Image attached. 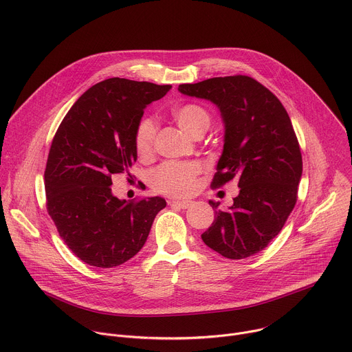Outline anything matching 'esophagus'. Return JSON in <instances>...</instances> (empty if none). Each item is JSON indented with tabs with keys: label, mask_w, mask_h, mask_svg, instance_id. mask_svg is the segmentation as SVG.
Segmentation results:
<instances>
[{
	"label": "esophagus",
	"mask_w": 352,
	"mask_h": 352,
	"mask_svg": "<svg viewBox=\"0 0 352 352\" xmlns=\"http://www.w3.org/2000/svg\"><path fill=\"white\" fill-rule=\"evenodd\" d=\"M168 204H170L171 207L188 208V207H190V206L193 204V201H192V200H171V201H168Z\"/></svg>",
	"instance_id": "34e87169"
}]
</instances>
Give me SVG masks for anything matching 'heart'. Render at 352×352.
I'll list each match as a JSON object with an SVG mask.
<instances>
[{"label": "heart", "mask_w": 352, "mask_h": 352, "mask_svg": "<svg viewBox=\"0 0 352 352\" xmlns=\"http://www.w3.org/2000/svg\"><path fill=\"white\" fill-rule=\"evenodd\" d=\"M178 126L192 138L204 134L210 126V116L199 104L188 103L173 113ZM156 124L151 117H144L134 134L135 151L140 157L146 159L153 152ZM200 166L195 162H166L151 174V185L167 196H186L195 189Z\"/></svg>", "instance_id": "b5f03b06"}]
</instances>
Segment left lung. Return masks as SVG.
Here are the masks:
<instances>
[{
  "mask_svg": "<svg viewBox=\"0 0 352 352\" xmlns=\"http://www.w3.org/2000/svg\"><path fill=\"white\" fill-rule=\"evenodd\" d=\"M178 91L212 102L223 123V149L211 185L235 178L233 204L215 210L203 242L230 260L265 249L282 230L297 201L302 159L290 117L280 100L249 76L214 77L181 84Z\"/></svg>",
  "mask_w": 352,
  "mask_h": 352,
  "instance_id": "8db88e82",
  "label": "left lung"
}]
</instances>
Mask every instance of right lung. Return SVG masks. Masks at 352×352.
Returning a JSON list of instances; mask_svg holds the SVG:
<instances>
[{
  "mask_svg": "<svg viewBox=\"0 0 352 352\" xmlns=\"http://www.w3.org/2000/svg\"><path fill=\"white\" fill-rule=\"evenodd\" d=\"M171 85L113 77L92 85L62 120L47 160V210L76 257L98 268L119 267L145 245L163 197H116L111 175L137 162L134 134L144 110Z\"/></svg>",
  "mask_w": 352,
  "mask_h": 352,
  "instance_id": "obj_1",
  "label": "right lung"
}]
</instances>
